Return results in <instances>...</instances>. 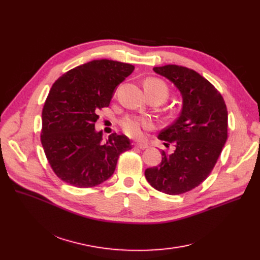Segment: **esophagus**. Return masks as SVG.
<instances>
[{
  "label": "esophagus",
  "instance_id": "obj_1",
  "mask_svg": "<svg viewBox=\"0 0 260 260\" xmlns=\"http://www.w3.org/2000/svg\"><path fill=\"white\" fill-rule=\"evenodd\" d=\"M135 147L139 148V149L144 150V149H147V148L149 146H148L147 143H137V144H135Z\"/></svg>",
  "mask_w": 260,
  "mask_h": 260
}]
</instances>
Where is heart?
<instances>
[{"label":"heart","instance_id":"b5f03b06","mask_svg":"<svg viewBox=\"0 0 260 260\" xmlns=\"http://www.w3.org/2000/svg\"><path fill=\"white\" fill-rule=\"evenodd\" d=\"M145 91L147 93H155L162 96L163 100H167L169 90L167 84L157 78H148L145 83ZM121 128L127 135L131 138H141L145 130H149L153 127V122L150 118L140 116H128L125 117L121 122Z\"/></svg>","mask_w":260,"mask_h":260}]
</instances>
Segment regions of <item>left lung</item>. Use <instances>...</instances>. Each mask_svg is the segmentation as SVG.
Instances as JSON below:
<instances>
[{"label": "left lung", "mask_w": 260, "mask_h": 260, "mask_svg": "<svg viewBox=\"0 0 260 260\" xmlns=\"http://www.w3.org/2000/svg\"><path fill=\"white\" fill-rule=\"evenodd\" d=\"M153 71L174 83L183 98L180 116L163 129L158 139L175 146L162 150V162L147 168L145 177L153 188L167 194L193 189L209 176L228 139V110L223 97L199 73L168 64Z\"/></svg>", "instance_id": "left-lung-1"}]
</instances>
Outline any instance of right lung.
I'll use <instances>...</instances> for the list:
<instances>
[{
	"instance_id": "right-lung-1",
	"label": "right lung",
	"mask_w": 260,
	"mask_h": 260,
	"mask_svg": "<svg viewBox=\"0 0 260 260\" xmlns=\"http://www.w3.org/2000/svg\"><path fill=\"white\" fill-rule=\"evenodd\" d=\"M133 70L129 63L93 60L55 81L42 110L41 143L59 179L80 188L96 186L113 175L119 154L131 149L123 134L103 141L95 122Z\"/></svg>"
}]
</instances>
